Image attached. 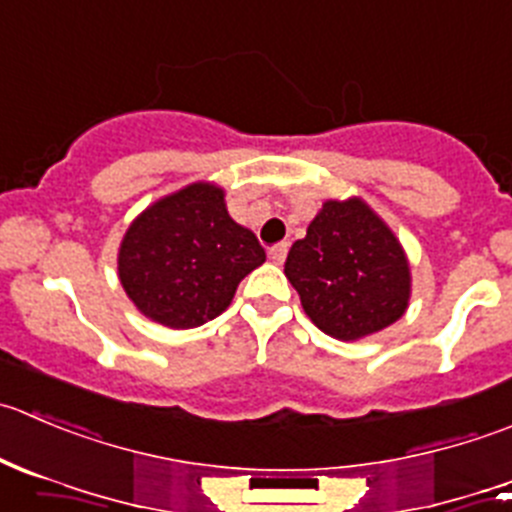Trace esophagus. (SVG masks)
Here are the masks:
<instances>
[{
    "label": "esophagus",
    "instance_id": "esophagus-1",
    "mask_svg": "<svg viewBox=\"0 0 512 512\" xmlns=\"http://www.w3.org/2000/svg\"><path fill=\"white\" fill-rule=\"evenodd\" d=\"M267 257H270V260L275 262V265H282V262H285V257H287V245H275V247H270V252H267Z\"/></svg>",
    "mask_w": 512,
    "mask_h": 512
}]
</instances>
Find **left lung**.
Returning a JSON list of instances; mask_svg holds the SVG:
<instances>
[{
	"mask_svg": "<svg viewBox=\"0 0 512 512\" xmlns=\"http://www.w3.org/2000/svg\"><path fill=\"white\" fill-rule=\"evenodd\" d=\"M285 275L312 322L337 340H360L405 315L410 265L403 245L360 200H327L290 247Z\"/></svg>",
	"mask_w": 512,
	"mask_h": 512,
	"instance_id": "8db88e82",
	"label": "left lung"
}]
</instances>
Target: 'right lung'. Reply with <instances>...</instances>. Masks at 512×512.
<instances>
[{"mask_svg":"<svg viewBox=\"0 0 512 512\" xmlns=\"http://www.w3.org/2000/svg\"><path fill=\"white\" fill-rule=\"evenodd\" d=\"M265 262L255 232L237 225L225 190L192 182L147 207L124 232L117 272L152 322L190 330L230 307L242 277Z\"/></svg>","mask_w":512,"mask_h":512,"instance_id":"add662e5","label":"right lung"}]
</instances>
